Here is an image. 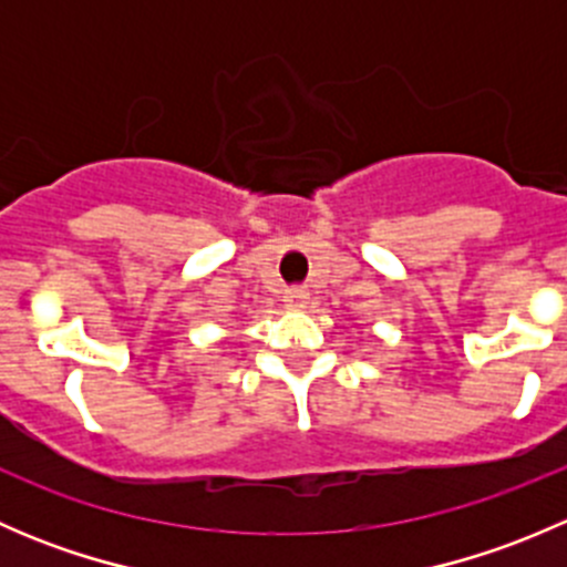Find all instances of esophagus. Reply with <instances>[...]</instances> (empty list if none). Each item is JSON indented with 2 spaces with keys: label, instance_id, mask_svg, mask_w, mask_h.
Wrapping results in <instances>:
<instances>
[{
  "label": "esophagus",
  "instance_id": "34e87169",
  "mask_svg": "<svg viewBox=\"0 0 567 567\" xmlns=\"http://www.w3.org/2000/svg\"><path fill=\"white\" fill-rule=\"evenodd\" d=\"M307 299H310V293H307L305 288H288L282 296V301L288 310H301V307L307 305Z\"/></svg>",
  "mask_w": 567,
  "mask_h": 567
}]
</instances>
